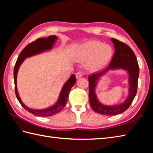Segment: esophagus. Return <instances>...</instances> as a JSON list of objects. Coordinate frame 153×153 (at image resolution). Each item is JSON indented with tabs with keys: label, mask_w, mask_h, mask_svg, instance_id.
I'll list each match as a JSON object with an SVG mask.
<instances>
[{
	"label": "esophagus",
	"mask_w": 153,
	"mask_h": 153,
	"mask_svg": "<svg viewBox=\"0 0 153 153\" xmlns=\"http://www.w3.org/2000/svg\"><path fill=\"white\" fill-rule=\"evenodd\" d=\"M83 76V73L82 71H77V72L76 74V77L77 79H79Z\"/></svg>",
	"instance_id": "1"
}]
</instances>
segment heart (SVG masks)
I'll return each instance as SVG.
<instances>
[{
    "mask_svg": "<svg viewBox=\"0 0 153 153\" xmlns=\"http://www.w3.org/2000/svg\"><path fill=\"white\" fill-rule=\"evenodd\" d=\"M112 56V49L110 45L102 44L99 41H90L83 45L74 53V60L87 62L89 69L95 70L101 68L109 62Z\"/></svg>",
    "mask_w": 153,
    "mask_h": 153,
    "instance_id": "heart-1",
    "label": "heart"
}]
</instances>
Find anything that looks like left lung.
Masks as SVG:
<instances>
[{
  "label": "left lung",
  "instance_id": "1",
  "mask_svg": "<svg viewBox=\"0 0 153 153\" xmlns=\"http://www.w3.org/2000/svg\"><path fill=\"white\" fill-rule=\"evenodd\" d=\"M114 43L115 53L110 64L105 70L99 73L94 74L89 76V102L94 111L100 114L113 116L120 114L130 106L137 93L138 77L139 68L137 58L131 48L128 45L116 39L112 38ZM123 69L128 71L130 78L129 95L128 98L122 104L115 106H106L102 105L96 98L94 92L97 79L98 77L106 73L110 69Z\"/></svg>",
  "mask_w": 153,
  "mask_h": 153
}]
</instances>
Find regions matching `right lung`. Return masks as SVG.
<instances>
[{
	"instance_id": "right-lung-1",
	"label": "right lung",
	"mask_w": 153,
	"mask_h": 153,
	"mask_svg": "<svg viewBox=\"0 0 153 153\" xmlns=\"http://www.w3.org/2000/svg\"><path fill=\"white\" fill-rule=\"evenodd\" d=\"M57 39V37L55 35H51L47 38H39L37 39V40L32 42V43L27 45L22 51L19 54V56L16 61L14 70V85H15V92L18 101L21 104V105L24 107V108L25 109L29 112L31 113L32 114L38 116H51L56 114L60 112L62 110L64 106H66V102L68 101V94H69L70 91L71 87L76 82V76L72 74L71 77L67 81V82L64 84L62 89L61 91L60 95L58 99L57 102L53 106L50 107L46 109L43 110H34L30 109L28 107L25 106L20 99V97L19 96V94L17 89V74L19 66L21 64L24 62L25 58L33 56L35 54L41 53L42 52L51 50L55 41Z\"/></svg>"
}]
</instances>
